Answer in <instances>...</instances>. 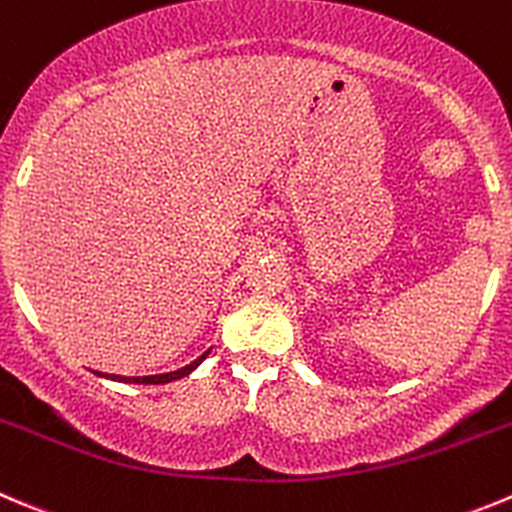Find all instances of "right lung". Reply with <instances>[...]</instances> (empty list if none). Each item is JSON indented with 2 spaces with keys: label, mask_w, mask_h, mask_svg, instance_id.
<instances>
[{
  "label": "right lung",
  "mask_w": 512,
  "mask_h": 512,
  "mask_svg": "<svg viewBox=\"0 0 512 512\" xmlns=\"http://www.w3.org/2000/svg\"><path fill=\"white\" fill-rule=\"evenodd\" d=\"M207 356H209V351L202 353L197 361H191V364L184 366V369L169 371V374H159V376H116V374H100V371H95V374L108 376V379H113V381H126V384H169V381H176V379H184V376H189L191 371L197 369V366L202 364Z\"/></svg>",
  "instance_id": "obj_1"
}]
</instances>
